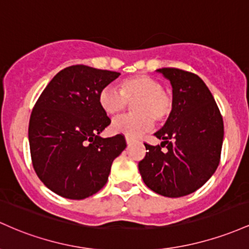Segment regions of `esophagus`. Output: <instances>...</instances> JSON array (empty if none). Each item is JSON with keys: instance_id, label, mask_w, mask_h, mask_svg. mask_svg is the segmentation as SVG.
<instances>
[{"instance_id": "esophagus-1", "label": "esophagus", "mask_w": 249, "mask_h": 249, "mask_svg": "<svg viewBox=\"0 0 249 249\" xmlns=\"http://www.w3.org/2000/svg\"><path fill=\"white\" fill-rule=\"evenodd\" d=\"M133 141H134L133 139H130V138H128V136H125V142H127L128 146H129V144H132Z\"/></svg>"}]
</instances>
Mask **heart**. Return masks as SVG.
<instances>
[{"instance_id":"heart-1","label":"heart","mask_w":249,"mask_h":249,"mask_svg":"<svg viewBox=\"0 0 249 249\" xmlns=\"http://www.w3.org/2000/svg\"><path fill=\"white\" fill-rule=\"evenodd\" d=\"M121 91L111 86L102 88L99 94V105L109 116L121 115L134 102L132 109L135 114L120 117L111 124V132L124 134L128 138H139L152 129L154 120L163 124L173 111V100L162 90L160 81L148 75H134L122 80Z\"/></svg>"}]
</instances>
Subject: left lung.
<instances>
[{"label": "left lung", "instance_id": "1", "mask_svg": "<svg viewBox=\"0 0 249 249\" xmlns=\"http://www.w3.org/2000/svg\"><path fill=\"white\" fill-rule=\"evenodd\" d=\"M170 81L173 111L154 135L161 146H146L139 162L148 188L167 197L194 193L214 174L220 162L223 121L213 95L197 75L178 68L156 71ZM166 147V151L161 148Z\"/></svg>", "mask_w": 249, "mask_h": 249}]
</instances>
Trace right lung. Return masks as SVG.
<instances>
[{
	"label": "right lung",
	"mask_w": 249,
	"mask_h": 249,
	"mask_svg": "<svg viewBox=\"0 0 249 249\" xmlns=\"http://www.w3.org/2000/svg\"><path fill=\"white\" fill-rule=\"evenodd\" d=\"M119 75L83 64L67 67L35 103L28 129L33 167L44 186L60 196L82 200L99 192L127 146L121 134L99 136L110 124L99 94Z\"/></svg>",
	"instance_id": "right-lung-1"
}]
</instances>
